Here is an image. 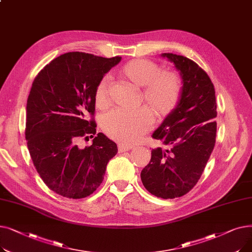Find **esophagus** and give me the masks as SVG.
Segmentation results:
<instances>
[{
  "label": "esophagus",
  "instance_id": "esophagus-1",
  "mask_svg": "<svg viewBox=\"0 0 252 252\" xmlns=\"http://www.w3.org/2000/svg\"><path fill=\"white\" fill-rule=\"evenodd\" d=\"M131 149V146H127V145H125L123 143H119L118 144V152L119 153H123L126 151H128Z\"/></svg>",
  "mask_w": 252,
  "mask_h": 252
}]
</instances>
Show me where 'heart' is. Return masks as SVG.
<instances>
[{"label": "heart", "mask_w": 252, "mask_h": 252, "mask_svg": "<svg viewBox=\"0 0 252 252\" xmlns=\"http://www.w3.org/2000/svg\"><path fill=\"white\" fill-rule=\"evenodd\" d=\"M121 75L139 88L142 95L158 117L174 111L181 99L182 81L178 73L160 71L159 65L147 59H134L124 65ZM97 107L104 109L110 103L109 78L103 77L95 91ZM153 115L147 108L134 111L112 110L101 121L103 130L111 139L123 144H134L152 126Z\"/></svg>", "instance_id": "1"}]
</instances>
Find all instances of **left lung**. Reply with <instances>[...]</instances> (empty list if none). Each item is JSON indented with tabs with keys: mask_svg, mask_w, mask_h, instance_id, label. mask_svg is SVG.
Masks as SVG:
<instances>
[{
	"mask_svg": "<svg viewBox=\"0 0 252 252\" xmlns=\"http://www.w3.org/2000/svg\"><path fill=\"white\" fill-rule=\"evenodd\" d=\"M182 78V95L152 137L170 149H152L141 180L152 195L173 199L187 194L200 179L217 135L216 91L207 73L191 59L163 53Z\"/></svg>",
	"mask_w": 252,
	"mask_h": 252,
	"instance_id": "1",
	"label": "left lung"
}]
</instances>
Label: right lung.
<instances>
[{
	"label": "right lung",
	"instance_id": "obj_1",
	"mask_svg": "<svg viewBox=\"0 0 252 252\" xmlns=\"http://www.w3.org/2000/svg\"><path fill=\"white\" fill-rule=\"evenodd\" d=\"M122 57L69 52L38 72L26 104L25 139L33 165L48 188L72 199L91 195L103 182L116 144L96 134L95 91ZM82 137H94L79 149Z\"/></svg>",
	"mask_w": 252,
	"mask_h": 252
}]
</instances>
